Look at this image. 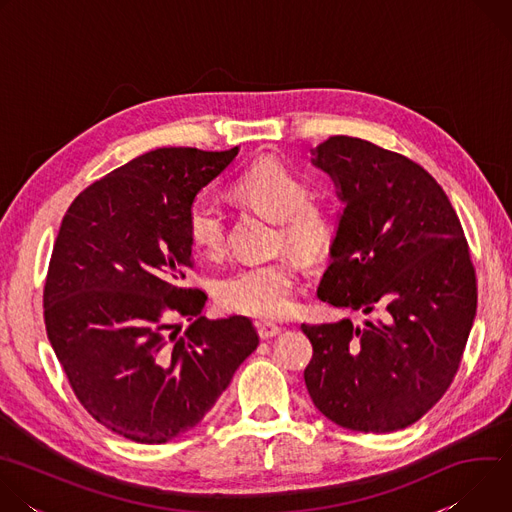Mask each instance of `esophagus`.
I'll return each instance as SVG.
<instances>
[{"label":"esophagus","instance_id":"esophagus-1","mask_svg":"<svg viewBox=\"0 0 512 512\" xmlns=\"http://www.w3.org/2000/svg\"><path fill=\"white\" fill-rule=\"evenodd\" d=\"M257 332H259V336H261L263 340H267V338L277 336V334L281 332V326H277V324H273V322H257Z\"/></svg>","mask_w":512,"mask_h":512}]
</instances>
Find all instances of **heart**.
Returning <instances> with one entry per match:
<instances>
[{
    "mask_svg": "<svg viewBox=\"0 0 512 512\" xmlns=\"http://www.w3.org/2000/svg\"><path fill=\"white\" fill-rule=\"evenodd\" d=\"M233 194L277 221V243L296 253L318 259L332 243L334 216L330 208L310 198V184L287 164L267 158L247 168L235 182ZM188 239L204 255L223 253L227 243V214L221 202L198 196L186 212ZM298 265L277 257L249 263L223 277L216 298L229 312L279 318L294 308Z\"/></svg>",
    "mask_w": 512,
    "mask_h": 512,
    "instance_id": "obj_1",
    "label": "heart"
}]
</instances>
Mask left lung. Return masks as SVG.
<instances>
[{
	"label": "left lung",
	"instance_id": "left-lung-1",
	"mask_svg": "<svg viewBox=\"0 0 512 512\" xmlns=\"http://www.w3.org/2000/svg\"><path fill=\"white\" fill-rule=\"evenodd\" d=\"M314 164L346 204L318 296L378 318L302 324L314 348L306 387L340 427L397 431L440 401L460 369L478 304L470 247L444 188L407 156L332 135Z\"/></svg>",
	"mask_w": 512,
	"mask_h": 512
}]
</instances>
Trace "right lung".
<instances>
[{"instance_id": "1", "label": "right lung", "mask_w": 512, "mask_h": 512, "mask_svg": "<svg viewBox=\"0 0 512 512\" xmlns=\"http://www.w3.org/2000/svg\"><path fill=\"white\" fill-rule=\"evenodd\" d=\"M239 148H158L68 206L44 281L48 340L87 413L137 444L202 421L259 336L247 316L206 320L186 212ZM193 324L182 334L171 318Z\"/></svg>"}]
</instances>
